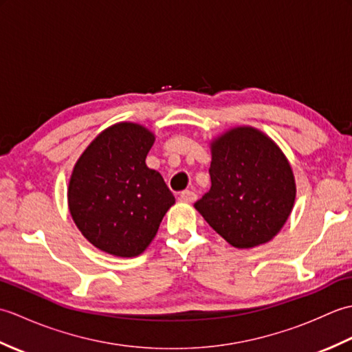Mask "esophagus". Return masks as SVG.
I'll return each mask as SVG.
<instances>
[{"mask_svg":"<svg viewBox=\"0 0 352 352\" xmlns=\"http://www.w3.org/2000/svg\"><path fill=\"white\" fill-rule=\"evenodd\" d=\"M180 198L184 201V203H193L197 199V193L193 190H183L180 193Z\"/></svg>","mask_w":352,"mask_h":352,"instance_id":"34e87169","label":"esophagus"}]
</instances>
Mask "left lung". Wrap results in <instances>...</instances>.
Returning a JSON list of instances; mask_svg holds the SVG:
<instances>
[{"label": "left lung", "mask_w": 352, "mask_h": 352, "mask_svg": "<svg viewBox=\"0 0 352 352\" xmlns=\"http://www.w3.org/2000/svg\"><path fill=\"white\" fill-rule=\"evenodd\" d=\"M212 186L195 208L239 250L280 233L295 204L296 183L287 157L254 126L239 125L210 142Z\"/></svg>", "instance_id": "8db88e82"}]
</instances>
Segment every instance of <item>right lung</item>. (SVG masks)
<instances>
[{
	"mask_svg": "<svg viewBox=\"0 0 352 352\" xmlns=\"http://www.w3.org/2000/svg\"><path fill=\"white\" fill-rule=\"evenodd\" d=\"M154 133L136 122L101 131L74 164L68 207L95 248L136 257L153 242L163 216L175 204L163 177L145 163Z\"/></svg>",
	"mask_w": 352,
	"mask_h": 352,
	"instance_id": "1",
	"label": "right lung"
}]
</instances>
